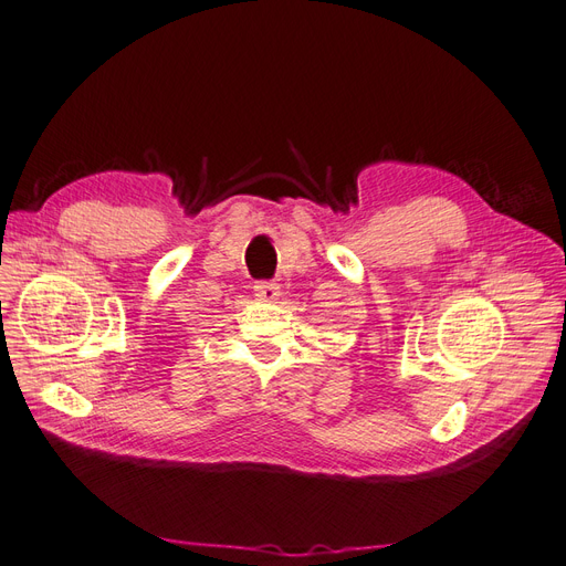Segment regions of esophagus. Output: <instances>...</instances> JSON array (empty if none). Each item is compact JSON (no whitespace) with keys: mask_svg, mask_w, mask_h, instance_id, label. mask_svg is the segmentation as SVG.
Masks as SVG:
<instances>
[{"mask_svg":"<svg viewBox=\"0 0 566 566\" xmlns=\"http://www.w3.org/2000/svg\"><path fill=\"white\" fill-rule=\"evenodd\" d=\"M254 296L263 303H275L282 296V291H280V284L275 282H256Z\"/></svg>","mask_w":566,"mask_h":566,"instance_id":"obj_1","label":"esophagus"}]
</instances>
